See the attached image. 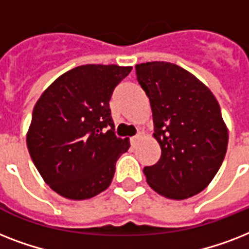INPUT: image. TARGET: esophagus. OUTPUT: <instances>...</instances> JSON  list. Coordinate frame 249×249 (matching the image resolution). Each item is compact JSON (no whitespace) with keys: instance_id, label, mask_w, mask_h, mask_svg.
Wrapping results in <instances>:
<instances>
[{"instance_id":"obj_1","label":"esophagus","mask_w":249,"mask_h":249,"mask_svg":"<svg viewBox=\"0 0 249 249\" xmlns=\"http://www.w3.org/2000/svg\"><path fill=\"white\" fill-rule=\"evenodd\" d=\"M141 138H142V137H141L140 134H137V136H134V137H132V138H130V144H132L133 147H136L137 144L140 143Z\"/></svg>"}]
</instances>
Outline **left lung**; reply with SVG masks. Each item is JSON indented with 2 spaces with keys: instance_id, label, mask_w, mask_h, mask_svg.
I'll return each instance as SVG.
<instances>
[{
  "instance_id": "1",
  "label": "left lung",
  "mask_w": 249,
  "mask_h": 249,
  "mask_svg": "<svg viewBox=\"0 0 249 249\" xmlns=\"http://www.w3.org/2000/svg\"><path fill=\"white\" fill-rule=\"evenodd\" d=\"M137 80L150 99L159 161L144 166L156 193L182 200L207 187L220 169L229 133L211 90L193 73L168 62L136 66Z\"/></svg>"
}]
</instances>
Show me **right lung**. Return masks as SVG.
Returning <instances> with one entry per match:
<instances>
[{
  "mask_svg": "<svg viewBox=\"0 0 249 249\" xmlns=\"http://www.w3.org/2000/svg\"><path fill=\"white\" fill-rule=\"evenodd\" d=\"M132 67L85 64L41 94L27 133L33 164L55 193L84 200L105 191L129 138L115 136L109 99Z\"/></svg>",
  "mask_w": 249,
  "mask_h": 249,
  "instance_id": "right-lung-1",
  "label": "right lung"
}]
</instances>
